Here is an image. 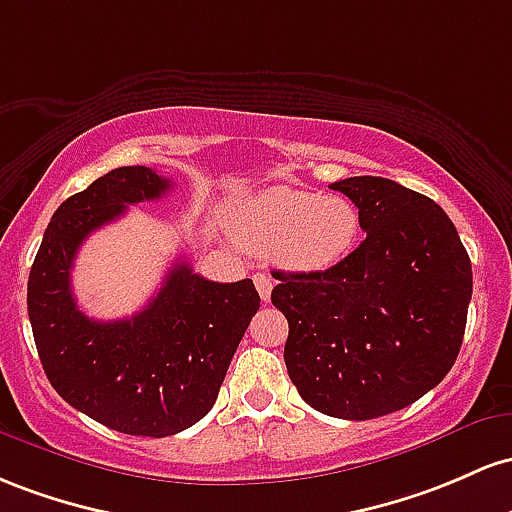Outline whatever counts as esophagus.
<instances>
[{
	"instance_id": "obj_1",
	"label": "esophagus",
	"mask_w": 512,
	"mask_h": 512,
	"mask_svg": "<svg viewBox=\"0 0 512 512\" xmlns=\"http://www.w3.org/2000/svg\"><path fill=\"white\" fill-rule=\"evenodd\" d=\"M254 285H256L258 295H261V300H263V302H268V300H271L273 280H271V278H268V275H266V273H256V275H254Z\"/></svg>"
}]
</instances>
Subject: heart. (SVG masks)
<instances>
[{
  "label": "heart",
  "mask_w": 512,
  "mask_h": 512,
  "mask_svg": "<svg viewBox=\"0 0 512 512\" xmlns=\"http://www.w3.org/2000/svg\"><path fill=\"white\" fill-rule=\"evenodd\" d=\"M237 227L251 249L275 254L290 271L317 273L350 254L360 234V212L343 195L280 186L251 198Z\"/></svg>",
  "instance_id": "obj_1"
}]
</instances>
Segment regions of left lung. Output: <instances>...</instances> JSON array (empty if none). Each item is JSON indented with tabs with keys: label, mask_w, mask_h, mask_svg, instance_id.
<instances>
[{
	"label": "left lung",
	"mask_w": 512,
	"mask_h": 512,
	"mask_svg": "<svg viewBox=\"0 0 512 512\" xmlns=\"http://www.w3.org/2000/svg\"><path fill=\"white\" fill-rule=\"evenodd\" d=\"M365 239L317 273H273L287 375L312 409L370 421L421 399L455 365L472 300V261L445 210L380 176L331 183Z\"/></svg>",
	"instance_id": "1"
}]
</instances>
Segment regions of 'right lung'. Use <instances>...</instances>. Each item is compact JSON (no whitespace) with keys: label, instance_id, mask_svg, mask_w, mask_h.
Wrapping results in <instances>:
<instances>
[{"label":"right lung","instance_id":"1","mask_svg":"<svg viewBox=\"0 0 512 512\" xmlns=\"http://www.w3.org/2000/svg\"><path fill=\"white\" fill-rule=\"evenodd\" d=\"M169 188L147 166L103 174L55 210L28 275V319L55 392L106 428L147 438L181 433L212 409L261 307L249 278L212 283L188 261L135 317L96 321L77 307L72 266L84 239Z\"/></svg>","mask_w":512,"mask_h":512}]
</instances>
